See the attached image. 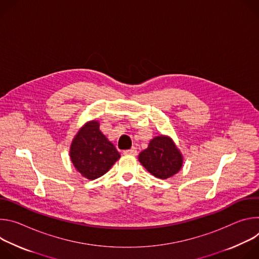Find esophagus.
<instances>
[{"label":"esophagus","mask_w":259,"mask_h":259,"mask_svg":"<svg viewBox=\"0 0 259 259\" xmlns=\"http://www.w3.org/2000/svg\"><path fill=\"white\" fill-rule=\"evenodd\" d=\"M123 154H124V155H128V156H135V155L137 154V151H136L135 147H132V149H130V150L124 151Z\"/></svg>","instance_id":"obj_1"}]
</instances>
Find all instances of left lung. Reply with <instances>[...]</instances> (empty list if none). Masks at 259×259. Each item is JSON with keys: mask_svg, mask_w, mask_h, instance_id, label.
Listing matches in <instances>:
<instances>
[{"mask_svg": "<svg viewBox=\"0 0 259 259\" xmlns=\"http://www.w3.org/2000/svg\"><path fill=\"white\" fill-rule=\"evenodd\" d=\"M138 161L152 175L167 179L179 172L183 157L171 137L159 135L154 137L147 149L139 154Z\"/></svg>", "mask_w": 259, "mask_h": 259, "instance_id": "1", "label": "left lung"}]
</instances>
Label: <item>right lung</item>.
Returning <instances> with one entry per match:
<instances>
[{"instance_id":"1","label":"right lung","mask_w":259,"mask_h":259,"mask_svg":"<svg viewBox=\"0 0 259 259\" xmlns=\"http://www.w3.org/2000/svg\"><path fill=\"white\" fill-rule=\"evenodd\" d=\"M69 157L83 177L94 180L112 168L121 155L100 131L99 122L92 120L85 123L73 137Z\"/></svg>"}]
</instances>
